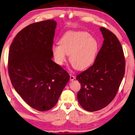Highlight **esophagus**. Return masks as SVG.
Returning a JSON list of instances; mask_svg holds the SVG:
<instances>
[{
  "mask_svg": "<svg viewBox=\"0 0 135 135\" xmlns=\"http://www.w3.org/2000/svg\"><path fill=\"white\" fill-rule=\"evenodd\" d=\"M75 79V76L70 74V81H73Z\"/></svg>",
  "mask_w": 135,
  "mask_h": 135,
  "instance_id": "obj_1",
  "label": "esophagus"
}]
</instances>
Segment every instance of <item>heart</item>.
Here are the masks:
<instances>
[{
	"instance_id": "heart-1",
	"label": "heart",
	"mask_w": 135,
	"mask_h": 135,
	"mask_svg": "<svg viewBox=\"0 0 135 135\" xmlns=\"http://www.w3.org/2000/svg\"><path fill=\"white\" fill-rule=\"evenodd\" d=\"M99 49L97 39L91 34L82 31H68L60 39V43L52 46L54 60L62 65L70 55V61L79 70L90 67L95 61Z\"/></svg>"
}]
</instances>
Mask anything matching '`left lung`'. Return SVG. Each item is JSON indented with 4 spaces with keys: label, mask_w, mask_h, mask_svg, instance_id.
Returning a JSON list of instances; mask_svg holds the SVG:
<instances>
[{
    "label": "left lung",
    "mask_w": 135,
    "mask_h": 135,
    "mask_svg": "<svg viewBox=\"0 0 135 135\" xmlns=\"http://www.w3.org/2000/svg\"><path fill=\"white\" fill-rule=\"evenodd\" d=\"M104 38L94 63L76 76L81 88L77 94L79 104L89 112L106 107L114 99L125 71L122 46L114 34L100 27Z\"/></svg>",
    "instance_id": "left-lung-1"
}]
</instances>
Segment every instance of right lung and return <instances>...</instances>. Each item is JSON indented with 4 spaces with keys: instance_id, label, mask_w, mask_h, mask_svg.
<instances>
[{
    "instance_id": "add662e5",
    "label": "right lung",
    "mask_w": 135,
    "mask_h": 135,
    "mask_svg": "<svg viewBox=\"0 0 135 135\" xmlns=\"http://www.w3.org/2000/svg\"><path fill=\"white\" fill-rule=\"evenodd\" d=\"M56 26L53 19L31 24L17 33L9 49L12 85L29 106L39 111L56 105L70 80L67 71L51 60Z\"/></svg>"
}]
</instances>
